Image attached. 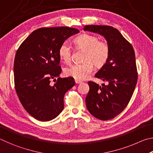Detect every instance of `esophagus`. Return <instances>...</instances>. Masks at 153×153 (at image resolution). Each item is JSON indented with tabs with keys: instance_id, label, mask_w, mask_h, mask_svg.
<instances>
[{
	"instance_id": "34e87169",
	"label": "esophagus",
	"mask_w": 153,
	"mask_h": 153,
	"mask_svg": "<svg viewBox=\"0 0 153 153\" xmlns=\"http://www.w3.org/2000/svg\"><path fill=\"white\" fill-rule=\"evenodd\" d=\"M75 82H76V84H81L82 82L79 81V80H77V79H75Z\"/></svg>"
}]
</instances>
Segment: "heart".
<instances>
[{
  "label": "heart",
  "instance_id": "b5f03b06",
  "mask_svg": "<svg viewBox=\"0 0 153 153\" xmlns=\"http://www.w3.org/2000/svg\"><path fill=\"white\" fill-rule=\"evenodd\" d=\"M74 45L78 49L85 51L82 63H76L65 69L67 76L77 80H84L89 77L93 70V64L102 67L107 63L110 54V47L105 41L100 40L98 36L84 33L75 38ZM71 47L67 42H64L59 47V54L62 61L69 63L71 59Z\"/></svg>",
  "mask_w": 153,
  "mask_h": 153
}]
</instances>
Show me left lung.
I'll return each mask as SVG.
<instances>
[{
	"instance_id": "1",
	"label": "left lung",
	"mask_w": 153,
	"mask_h": 153,
	"mask_svg": "<svg viewBox=\"0 0 153 153\" xmlns=\"http://www.w3.org/2000/svg\"><path fill=\"white\" fill-rule=\"evenodd\" d=\"M84 30L104 36L110 47L107 63L95 74L108 84L100 86L88 82L86 107L98 120H111L122 112L132 97L138 79L135 53L131 44L112 26L90 25Z\"/></svg>"
}]
</instances>
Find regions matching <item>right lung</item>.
Returning a JSON list of instances; mask_svg holds the SVG:
<instances>
[{"mask_svg": "<svg viewBox=\"0 0 153 153\" xmlns=\"http://www.w3.org/2000/svg\"><path fill=\"white\" fill-rule=\"evenodd\" d=\"M79 32L68 27L39 28L17 49L13 66L15 90L23 107L36 120H52L63 109L65 94L76 83L71 77H59V50L67 38ZM52 79L56 81L54 85L50 84Z\"/></svg>", "mask_w": 153, "mask_h": 153, "instance_id": "right-lung-1", "label": "right lung"}]
</instances>
